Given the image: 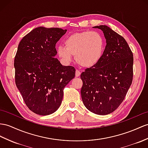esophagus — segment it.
I'll return each instance as SVG.
<instances>
[{
	"mask_svg": "<svg viewBox=\"0 0 148 148\" xmlns=\"http://www.w3.org/2000/svg\"><path fill=\"white\" fill-rule=\"evenodd\" d=\"M81 74V72L79 71L78 70H76V71H75V76L76 77H79Z\"/></svg>",
	"mask_w": 148,
	"mask_h": 148,
	"instance_id": "1",
	"label": "esophagus"
}]
</instances>
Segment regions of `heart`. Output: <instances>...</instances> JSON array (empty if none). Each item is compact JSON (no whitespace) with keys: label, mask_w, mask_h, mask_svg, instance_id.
<instances>
[{"label":"heart","mask_w":148,"mask_h":148,"mask_svg":"<svg viewBox=\"0 0 148 148\" xmlns=\"http://www.w3.org/2000/svg\"><path fill=\"white\" fill-rule=\"evenodd\" d=\"M103 49V39L99 32L84 31L68 37L64 41V46L58 47L57 53L64 63H70L71 55H75V60L79 65L90 67L101 58Z\"/></svg>","instance_id":"obj_1"}]
</instances>
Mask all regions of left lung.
Wrapping results in <instances>:
<instances>
[{
	"mask_svg": "<svg viewBox=\"0 0 148 148\" xmlns=\"http://www.w3.org/2000/svg\"><path fill=\"white\" fill-rule=\"evenodd\" d=\"M101 29L107 45L101 58L82 72V101L92 112L107 115L123 102L133 78V54L125 39L107 26Z\"/></svg>",
	"mask_w": 148,
	"mask_h": 148,
	"instance_id": "8db88e82",
	"label": "left lung"
}]
</instances>
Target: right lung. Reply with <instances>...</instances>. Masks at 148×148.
<instances>
[{
  "instance_id": "obj_1",
  "label": "right lung",
  "mask_w": 148,
  "mask_h": 148,
  "mask_svg": "<svg viewBox=\"0 0 148 148\" xmlns=\"http://www.w3.org/2000/svg\"><path fill=\"white\" fill-rule=\"evenodd\" d=\"M66 31L39 27L18 45L14 64L16 85L27 107L41 116L58 109L64 88L75 76L73 66H62L55 58L56 42Z\"/></svg>"
}]
</instances>
